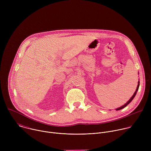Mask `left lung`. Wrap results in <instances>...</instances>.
<instances>
[{"instance_id":"obj_1","label":"left lung","mask_w":151,"mask_h":151,"mask_svg":"<svg viewBox=\"0 0 151 151\" xmlns=\"http://www.w3.org/2000/svg\"><path fill=\"white\" fill-rule=\"evenodd\" d=\"M139 83H140V82L139 81L138 82V85H137V89H136V91L134 92V94L133 95V96L130 98V99L124 105H123V106H122L121 107H118V108H117V109H116V111H118V110H121V109H123V108H124L125 107H126L129 103H130L132 100H133V99H134V97H135V96H136V93H137V91H138V90H139Z\"/></svg>"}]
</instances>
